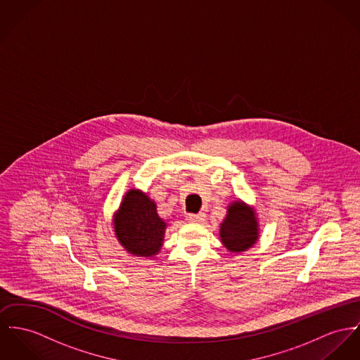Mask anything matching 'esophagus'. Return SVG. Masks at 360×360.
<instances>
[{
	"label": "esophagus",
	"instance_id": "1",
	"mask_svg": "<svg viewBox=\"0 0 360 360\" xmlns=\"http://www.w3.org/2000/svg\"><path fill=\"white\" fill-rule=\"evenodd\" d=\"M205 214L204 212H198V214H189L188 215V221H192V223H198V221H205Z\"/></svg>",
	"mask_w": 360,
	"mask_h": 360
}]
</instances>
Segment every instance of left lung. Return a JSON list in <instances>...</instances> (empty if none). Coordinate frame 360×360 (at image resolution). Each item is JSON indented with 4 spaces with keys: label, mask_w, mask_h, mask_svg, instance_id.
I'll list each match as a JSON object with an SVG mask.
<instances>
[{
    "label": "left lung",
    "mask_w": 360,
    "mask_h": 360,
    "mask_svg": "<svg viewBox=\"0 0 360 360\" xmlns=\"http://www.w3.org/2000/svg\"><path fill=\"white\" fill-rule=\"evenodd\" d=\"M257 234V221L253 211L241 201L231 204L221 224L223 245L230 252H243L256 243Z\"/></svg>",
    "instance_id": "8db88e82"
}]
</instances>
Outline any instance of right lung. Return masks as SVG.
Masks as SVG:
<instances>
[{"label":"right lung","mask_w":360,"mask_h":360,"mask_svg":"<svg viewBox=\"0 0 360 360\" xmlns=\"http://www.w3.org/2000/svg\"><path fill=\"white\" fill-rule=\"evenodd\" d=\"M113 224L119 243L133 255L152 256L162 248L166 223L158 215L156 204L141 191L127 192Z\"/></svg>","instance_id":"right-lung-1"}]
</instances>
